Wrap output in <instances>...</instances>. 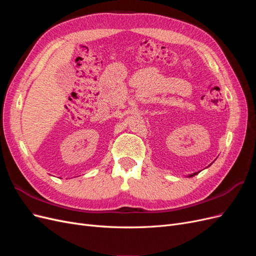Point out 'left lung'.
<instances>
[{
	"label": "left lung",
	"instance_id": "8db88e82",
	"mask_svg": "<svg viewBox=\"0 0 256 256\" xmlns=\"http://www.w3.org/2000/svg\"><path fill=\"white\" fill-rule=\"evenodd\" d=\"M196 174H198L196 172V173H193V174H190V175H189V177H192V176H194V175H196Z\"/></svg>",
	"mask_w": 256,
	"mask_h": 256
}]
</instances>
